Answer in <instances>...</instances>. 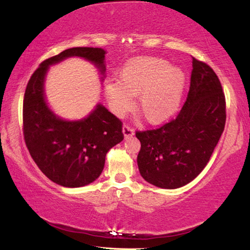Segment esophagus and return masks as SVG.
I'll list each match as a JSON object with an SVG mask.
<instances>
[{"label":"esophagus","mask_w":250,"mask_h":250,"mask_svg":"<svg viewBox=\"0 0 250 250\" xmlns=\"http://www.w3.org/2000/svg\"><path fill=\"white\" fill-rule=\"evenodd\" d=\"M122 132H124L125 137H130L134 134V129L128 124L124 125V128H122Z\"/></svg>","instance_id":"1"}]
</instances>
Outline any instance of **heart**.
<instances>
[{"mask_svg":"<svg viewBox=\"0 0 250 250\" xmlns=\"http://www.w3.org/2000/svg\"><path fill=\"white\" fill-rule=\"evenodd\" d=\"M185 74L169 62L155 57H144L126 63L120 82L106 83L104 92L111 110L117 115L128 111L133 97L139 95V107L146 120L157 125L176 113L182 99Z\"/></svg>","mask_w":250,"mask_h":250,"instance_id":"obj_1","label":"heart"}]
</instances>
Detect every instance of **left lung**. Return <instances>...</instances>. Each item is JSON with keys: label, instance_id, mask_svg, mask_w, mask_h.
<instances>
[{"label": "left lung", "instance_id": "1", "mask_svg": "<svg viewBox=\"0 0 250 250\" xmlns=\"http://www.w3.org/2000/svg\"><path fill=\"white\" fill-rule=\"evenodd\" d=\"M190 87L175 118L157 129L136 131L142 177L164 189L187 185L203 171L224 132L226 98L218 76L192 57Z\"/></svg>", "mask_w": 250, "mask_h": 250}]
</instances>
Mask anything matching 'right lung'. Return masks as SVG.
I'll return each instance as SVG.
<instances>
[{
    "label": "right lung",
    "instance_id": "1",
    "mask_svg": "<svg viewBox=\"0 0 250 250\" xmlns=\"http://www.w3.org/2000/svg\"><path fill=\"white\" fill-rule=\"evenodd\" d=\"M83 57L105 72V50L74 47L44 60L26 84L23 107V137L31 157L52 182L76 188L94 182L102 173L106 153L124 140L122 121L98 105L87 118L65 121L52 113L44 98L48 66L68 57Z\"/></svg>",
    "mask_w": 250,
    "mask_h": 250
}]
</instances>
